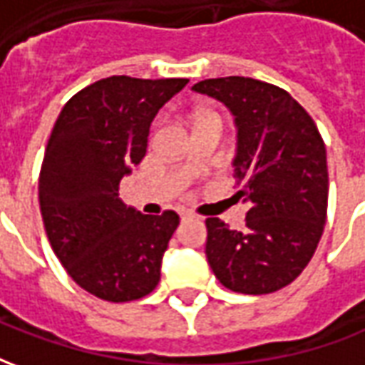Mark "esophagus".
Wrapping results in <instances>:
<instances>
[{"label": "esophagus", "mask_w": 365, "mask_h": 365, "mask_svg": "<svg viewBox=\"0 0 365 365\" xmlns=\"http://www.w3.org/2000/svg\"><path fill=\"white\" fill-rule=\"evenodd\" d=\"M195 213H191V211H183L182 213V221H187V219H193Z\"/></svg>", "instance_id": "34e87169"}]
</instances>
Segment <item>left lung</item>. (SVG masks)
<instances>
[{
	"mask_svg": "<svg viewBox=\"0 0 365 365\" xmlns=\"http://www.w3.org/2000/svg\"><path fill=\"white\" fill-rule=\"evenodd\" d=\"M193 91L221 101L235 115V178L250 203L246 229L209 217L205 254L230 291L266 295L289 285L321 240L329 170L327 148L311 115L282 88L229 76L195 83Z\"/></svg>",
	"mask_w": 365,
	"mask_h": 365,
	"instance_id": "obj_1",
	"label": "left lung"
}]
</instances>
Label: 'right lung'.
I'll return each mask as SVG.
<instances>
[{
    "label": "right lung",
    "mask_w": 365,
    "mask_h": 365,
    "mask_svg": "<svg viewBox=\"0 0 365 365\" xmlns=\"http://www.w3.org/2000/svg\"><path fill=\"white\" fill-rule=\"evenodd\" d=\"M185 83L111 76L78 91L54 123L38 178L44 230L68 275L103 301H135L160 282L180 217L127 207L119 183L144 158L160 107Z\"/></svg>",
    "instance_id": "right-lung-1"
}]
</instances>
